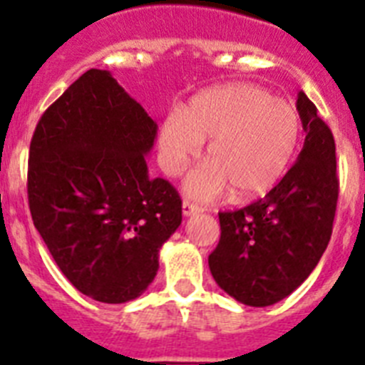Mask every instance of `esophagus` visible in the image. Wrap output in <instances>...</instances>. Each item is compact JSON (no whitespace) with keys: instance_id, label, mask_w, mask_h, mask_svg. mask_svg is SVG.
<instances>
[{"instance_id":"obj_1","label":"esophagus","mask_w":365,"mask_h":365,"mask_svg":"<svg viewBox=\"0 0 365 365\" xmlns=\"http://www.w3.org/2000/svg\"><path fill=\"white\" fill-rule=\"evenodd\" d=\"M201 212V208H199L197 205H193V202L190 201H185L182 202V214H185V217H190V215H195Z\"/></svg>"}]
</instances>
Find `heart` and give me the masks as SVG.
Returning <instances> with one entry per match:
<instances>
[{
	"instance_id": "1",
	"label": "heart",
	"mask_w": 365,
	"mask_h": 365,
	"mask_svg": "<svg viewBox=\"0 0 365 365\" xmlns=\"http://www.w3.org/2000/svg\"><path fill=\"white\" fill-rule=\"evenodd\" d=\"M299 137L302 120L291 102L254 83H227L197 93L160 122L159 163L166 175L179 177L210 140V163L186 179V193L210 201L230 186L234 199L252 201L282 180Z\"/></svg>"
}]
</instances>
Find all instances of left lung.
<instances>
[{
    "instance_id": "left-lung-1",
    "label": "left lung",
    "mask_w": 365,
    "mask_h": 365,
    "mask_svg": "<svg viewBox=\"0 0 365 365\" xmlns=\"http://www.w3.org/2000/svg\"><path fill=\"white\" fill-rule=\"evenodd\" d=\"M296 109L305 143L265 197L221 212V237L208 267L222 291L250 307H269L294 292L318 265L333 234L338 201L336 148L303 91Z\"/></svg>"
}]
</instances>
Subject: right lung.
<instances>
[{
    "instance_id": "add662e5",
    "label": "right lung",
    "mask_w": 365,
    "mask_h": 365,
    "mask_svg": "<svg viewBox=\"0 0 365 365\" xmlns=\"http://www.w3.org/2000/svg\"><path fill=\"white\" fill-rule=\"evenodd\" d=\"M157 122L109 71L89 69L41 115L29 151V208L67 279L102 303H125L159 270L182 208L146 157Z\"/></svg>"
}]
</instances>
